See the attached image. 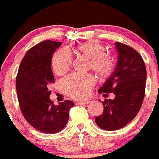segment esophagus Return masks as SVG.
<instances>
[{"label": "esophagus", "instance_id": "obj_1", "mask_svg": "<svg viewBox=\"0 0 159 159\" xmlns=\"http://www.w3.org/2000/svg\"><path fill=\"white\" fill-rule=\"evenodd\" d=\"M89 101H79L77 102V104L78 105H87L89 104Z\"/></svg>", "mask_w": 159, "mask_h": 159}]
</instances>
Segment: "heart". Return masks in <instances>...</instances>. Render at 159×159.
I'll use <instances>...</instances> for the list:
<instances>
[{"label": "heart", "mask_w": 159, "mask_h": 159, "mask_svg": "<svg viewBox=\"0 0 159 159\" xmlns=\"http://www.w3.org/2000/svg\"><path fill=\"white\" fill-rule=\"evenodd\" d=\"M75 52L90 60V67L101 77L111 75L116 61L111 55L106 54V49L100 42L90 40L80 43L75 48ZM52 65L55 73L62 75L69 71L71 66V57L67 50H60L53 56ZM62 88L65 93L73 99H85L95 84V79L91 74H73L63 80Z\"/></svg>", "instance_id": "b5f03b06"}]
</instances>
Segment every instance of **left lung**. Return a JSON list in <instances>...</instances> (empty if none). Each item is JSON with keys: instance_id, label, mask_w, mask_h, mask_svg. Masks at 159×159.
Masks as SVG:
<instances>
[{"instance_id": "8db88e82", "label": "left lung", "mask_w": 159, "mask_h": 159, "mask_svg": "<svg viewBox=\"0 0 159 159\" xmlns=\"http://www.w3.org/2000/svg\"><path fill=\"white\" fill-rule=\"evenodd\" d=\"M118 52L116 67L98 90L107 97L114 93L113 99L102 102L103 112L95 119L99 127L116 130L128 124L139 111L145 95L147 70L139 53L123 43H115Z\"/></svg>"}]
</instances>
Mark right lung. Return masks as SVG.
Segmentation results:
<instances>
[{
  "mask_svg": "<svg viewBox=\"0 0 159 159\" xmlns=\"http://www.w3.org/2000/svg\"><path fill=\"white\" fill-rule=\"evenodd\" d=\"M61 42L45 40L26 52L16 80L19 104L25 119L37 130L56 134L67 124L69 110L75 103L65 100L54 105L49 96L50 84L54 83L52 58Z\"/></svg>",
  "mask_w": 159,
  "mask_h": 159,
  "instance_id": "1",
  "label": "right lung"
}]
</instances>
